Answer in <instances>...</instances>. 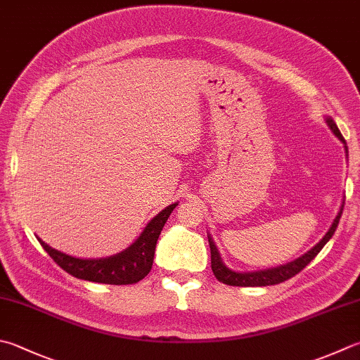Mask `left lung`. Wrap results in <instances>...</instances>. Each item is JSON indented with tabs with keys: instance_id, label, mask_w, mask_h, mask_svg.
<instances>
[{
	"instance_id": "left-lung-1",
	"label": "left lung",
	"mask_w": 360,
	"mask_h": 360,
	"mask_svg": "<svg viewBox=\"0 0 360 360\" xmlns=\"http://www.w3.org/2000/svg\"><path fill=\"white\" fill-rule=\"evenodd\" d=\"M324 120H326V124L330 128V131L334 133L335 136L343 142L345 152H347V157H348L347 141L343 139L340 130H338L337 125H335V122L332 120V117H329V116L324 117ZM343 203L340 207V212L337 213L335 219H334V222H332V226L329 227L326 235H324L323 238L318 241L314 248L307 250V252L304 255L297 257V259H295L293 262H288V263L281 264V266H276V268H268V269H260V271H249V273H248V271L240 273V271L230 269L227 264L222 262L221 255H219V250H218V248H216L212 235L208 233V244H210V250H212L213 274L216 276V279H218L219 282L227 283V285H233V287H266V285H276V283L288 281L290 277L296 276L297 273H300V271L306 268L307 264L318 255V252H320V250L323 249L324 244H326L332 238V235H334L335 229L338 226V221H340V216H342V212H343Z\"/></svg>"
}]
</instances>
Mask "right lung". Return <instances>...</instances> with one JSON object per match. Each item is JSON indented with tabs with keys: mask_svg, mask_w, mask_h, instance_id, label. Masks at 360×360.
<instances>
[{
	"mask_svg": "<svg viewBox=\"0 0 360 360\" xmlns=\"http://www.w3.org/2000/svg\"><path fill=\"white\" fill-rule=\"evenodd\" d=\"M177 205V202L172 203V205L161 210L155 218L148 221L146 229L142 230L131 246H128L119 254L103 257V259H79V257H73L51 248L50 244L40 240L39 236L37 240L60 268L69 274L78 277V279L111 283V285H128V283L142 281L150 273L158 236L167 218Z\"/></svg>",
	"mask_w": 360,
	"mask_h": 360,
	"instance_id": "right-lung-1",
	"label": "right lung"
}]
</instances>
